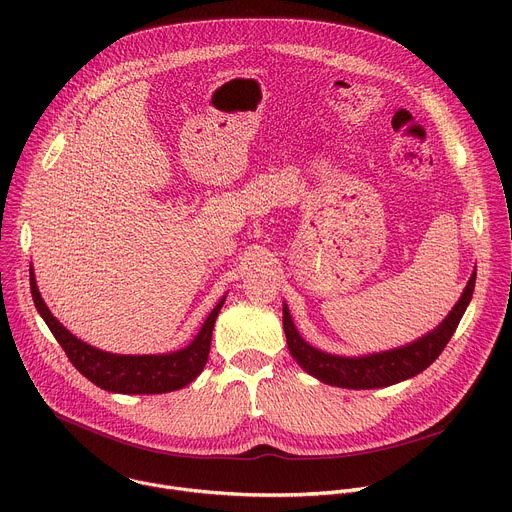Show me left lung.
Returning a JSON list of instances; mask_svg holds the SVG:
<instances>
[{
	"label": "left lung",
	"mask_w": 512,
	"mask_h": 512,
	"mask_svg": "<svg viewBox=\"0 0 512 512\" xmlns=\"http://www.w3.org/2000/svg\"><path fill=\"white\" fill-rule=\"evenodd\" d=\"M474 283H476V273H472L462 298L458 300L450 316L427 336L397 350L379 352L371 356H358V358L326 354L310 346L308 342H304L294 322H291L289 310L283 306V330H285L289 352L298 360L302 369H306L310 375H314L316 379L328 385L346 387V389H377V387L395 385L399 381L419 375L437 356L442 354V350L454 336L472 300Z\"/></svg>",
	"instance_id": "1"
}]
</instances>
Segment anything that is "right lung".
Returning <instances> with one entry per match:
<instances>
[{"label": "right lung", "mask_w": 512, "mask_h": 512, "mask_svg": "<svg viewBox=\"0 0 512 512\" xmlns=\"http://www.w3.org/2000/svg\"><path fill=\"white\" fill-rule=\"evenodd\" d=\"M30 289L34 306L48 324L50 332L66 352L68 360L72 362L83 377H87L97 387L123 393V395H158L186 387L192 383L204 369L210 352V338L214 320L221 312L225 300L218 302V306L210 312L204 326L200 328L198 336L182 350L170 354H145V356H125V354H111L91 344L72 336L46 308L40 291L36 287L34 273L30 269Z\"/></svg>", "instance_id": "add662e5"}]
</instances>
